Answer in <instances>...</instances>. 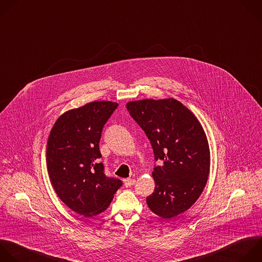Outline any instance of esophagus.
<instances>
[{"mask_svg": "<svg viewBox=\"0 0 262 262\" xmlns=\"http://www.w3.org/2000/svg\"><path fill=\"white\" fill-rule=\"evenodd\" d=\"M135 183H136V180H135V179H125V180H124V185H125V187H130V186H133Z\"/></svg>", "mask_w": 262, "mask_h": 262, "instance_id": "1", "label": "esophagus"}]
</instances>
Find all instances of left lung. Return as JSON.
<instances>
[{"instance_id": "8db88e82", "label": "left lung", "mask_w": 262, "mask_h": 262, "mask_svg": "<svg viewBox=\"0 0 262 262\" xmlns=\"http://www.w3.org/2000/svg\"><path fill=\"white\" fill-rule=\"evenodd\" d=\"M126 109L149 139L155 189L149 209L164 219L187 211L202 194L210 170L206 134L189 109L175 99L129 102Z\"/></svg>"}]
</instances>
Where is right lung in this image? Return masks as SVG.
<instances>
[{
	"mask_svg": "<svg viewBox=\"0 0 262 262\" xmlns=\"http://www.w3.org/2000/svg\"><path fill=\"white\" fill-rule=\"evenodd\" d=\"M118 104L93 102L62 114L47 143V168L51 184L74 212L92 217L105 211L122 181L108 177L100 162L103 128Z\"/></svg>",
	"mask_w": 262,
	"mask_h": 262,
	"instance_id": "right-lung-1",
	"label": "right lung"
}]
</instances>
